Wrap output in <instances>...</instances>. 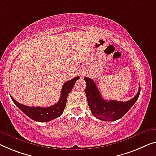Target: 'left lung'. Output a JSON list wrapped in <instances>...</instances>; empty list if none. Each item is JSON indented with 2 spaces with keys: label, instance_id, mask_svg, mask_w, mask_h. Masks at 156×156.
<instances>
[{
  "label": "left lung",
  "instance_id": "8db88e82",
  "mask_svg": "<svg viewBox=\"0 0 156 156\" xmlns=\"http://www.w3.org/2000/svg\"><path fill=\"white\" fill-rule=\"evenodd\" d=\"M85 80L87 84L85 94L88 106L92 115L104 121H115L121 118L134 105L140 94L139 87V92L136 96L129 101L124 102L115 100L106 101L102 98L92 79L85 77Z\"/></svg>",
  "mask_w": 156,
  "mask_h": 156
}]
</instances>
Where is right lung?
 Segmentation results:
<instances>
[{"label":"right lung","instance_id":"obj_1","mask_svg":"<svg viewBox=\"0 0 156 156\" xmlns=\"http://www.w3.org/2000/svg\"><path fill=\"white\" fill-rule=\"evenodd\" d=\"M79 78H80V77L77 76V77H75L70 80L66 81L64 84L63 87H62L61 96H60L59 101L57 104H54V105L50 106V107L43 108L41 107V106H36H36H34V107L27 106L18 103L12 97H10L14 103L17 106V107L22 112H24L28 117L38 122H48L59 117L63 113V111L66 104V99L68 94L71 91V90L73 89L76 80H78Z\"/></svg>","mask_w":156,"mask_h":156}]
</instances>
